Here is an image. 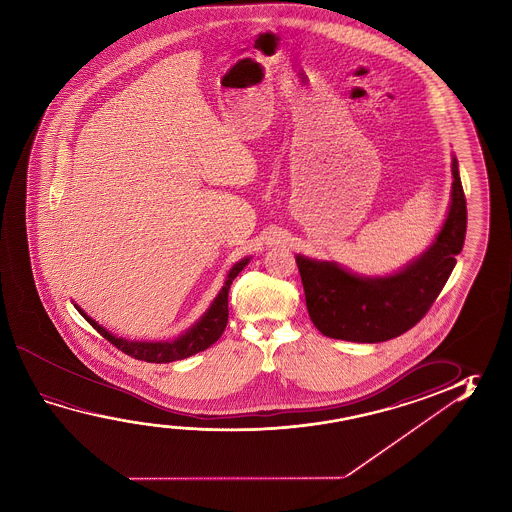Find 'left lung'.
Listing matches in <instances>:
<instances>
[{
  "label": "left lung",
  "mask_w": 512,
  "mask_h": 512,
  "mask_svg": "<svg viewBox=\"0 0 512 512\" xmlns=\"http://www.w3.org/2000/svg\"><path fill=\"white\" fill-rule=\"evenodd\" d=\"M452 175V202L436 241L391 277H359L336 262L296 255L307 310L323 336L382 343L402 336L427 314L452 275L466 237L468 210L455 157Z\"/></svg>",
  "instance_id": "8db88e82"
}]
</instances>
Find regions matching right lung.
I'll return each mask as SVG.
<instances>
[{"instance_id":"add662e5","label":"right lung","mask_w":512,"mask_h":512,"mask_svg":"<svg viewBox=\"0 0 512 512\" xmlns=\"http://www.w3.org/2000/svg\"><path fill=\"white\" fill-rule=\"evenodd\" d=\"M248 262H250V259L246 257V259L239 260L237 264H234V268L228 271L223 289L219 291L216 300L212 302L209 310L185 334L176 337L175 341H166V343H162V341L160 343L126 341L123 337L112 336L105 328L98 325L93 318H89L76 303L75 307L91 323V327H94L98 334L105 337L109 343L114 344L118 350L126 353V355H130V357H134L137 361L157 362V364L182 361V359H187V357H191L194 353L207 350L225 332L228 321V289L232 285V280L243 271L244 266Z\"/></svg>"}]
</instances>
